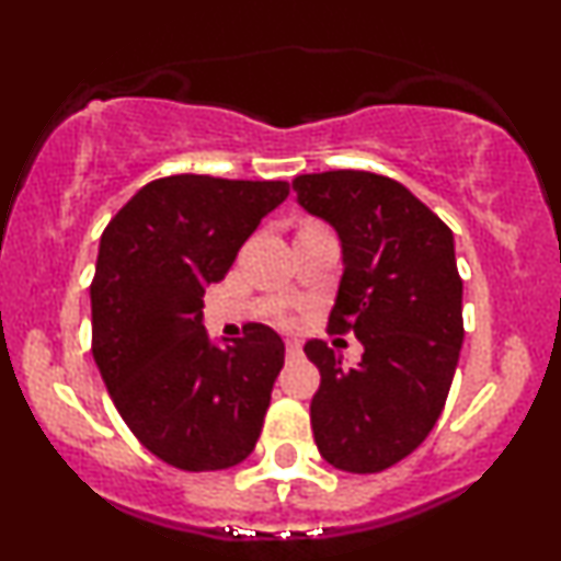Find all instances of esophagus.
<instances>
[{
  "instance_id": "1",
  "label": "esophagus",
  "mask_w": 561,
  "mask_h": 561,
  "mask_svg": "<svg viewBox=\"0 0 561 561\" xmlns=\"http://www.w3.org/2000/svg\"><path fill=\"white\" fill-rule=\"evenodd\" d=\"M287 356H300V343L298 340H287Z\"/></svg>"
}]
</instances>
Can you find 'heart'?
Returning a JSON list of instances; mask_svg holds the SVG:
<instances>
[{
  "label": "heart",
  "instance_id": "heart-1",
  "mask_svg": "<svg viewBox=\"0 0 561 561\" xmlns=\"http://www.w3.org/2000/svg\"><path fill=\"white\" fill-rule=\"evenodd\" d=\"M285 321H289V319H285Z\"/></svg>",
  "mask_w": 561,
  "mask_h": 561
}]
</instances>
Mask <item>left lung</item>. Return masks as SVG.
I'll return each instance as SVG.
<instances>
[{"mask_svg":"<svg viewBox=\"0 0 561 561\" xmlns=\"http://www.w3.org/2000/svg\"><path fill=\"white\" fill-rule=\"evenodd\" d=\"M293 192L343 242L345 272L327 330L353 332L364 345L353 369L324 340L302 347L321 375L313 440L343 472H382L422 446L454 382L465 340L454 234L379 173H302Z\"/></svg>","mask_w":561,"mask_h":561,"instance_id":"1","label":"left lung"}]
</instances>
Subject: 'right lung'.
Instances as JSON below:
<instances>
[{"label":"right lung","mask_w":561,"mask_h":561,"mask_svg":"<svg viewBox=\"0 0 561 561\" xmlns=\"http://www.w3.org/2000/svg\"><path fill=\"white\" fill-rule=\"evenodd\" d=\"M287 195V182L179 173L141 186L102 231L89 287L96 369L134 437L184 472L229 469L259 443L285 343L248 324L210 345L203 295Z\"/></svg>","instance_id":"add662e5"}]
</instances>
